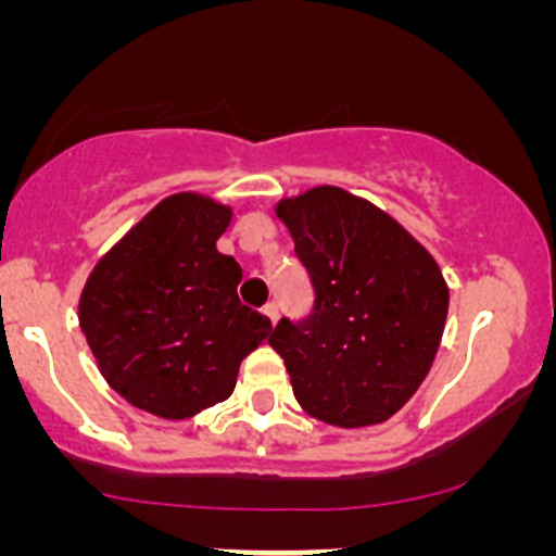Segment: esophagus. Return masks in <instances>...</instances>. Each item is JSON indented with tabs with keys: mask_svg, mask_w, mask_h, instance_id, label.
Segmentation results:
<instances>
[{
	"mask_svg": "<svg viewBox=\"0 0 556 556\" xmlns=\"http://www.w3.org/2000/svg\"><path fill=\"white\" fill-rule=\"evenodd\" d=\"M263 314H266V317L271 319V325H274V323H277V317H279V306L271 301V304L263 306Z\"/></svg>",
	"mask_w": 556,
	"mask_h": 556,
	"instance_id": "1",
	"label": "esophagus"
}]
</instances>
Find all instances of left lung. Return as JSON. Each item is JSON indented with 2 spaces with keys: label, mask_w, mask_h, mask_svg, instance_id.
<instances>
[{
  "label": "left lung",
  "mask_w": 556,
  "mask_h": 556,
  "mask_svg": "<svg viewBox=\"0 0 556 556\" xmlns=\"http://www.w3.org/2000/svg\"><path fill=\"white\" fill-rule=\"evenodd\" d=\"M314 285L301 323L279 319L268 344L306 414L368 428L401 412L444 336L450 288L435 257L395 217L336 185L274 206Z\"/></svg>",
  "instance_id": "8db88e82"
}]
</instances>
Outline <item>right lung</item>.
<instances>
[{
  "mask_svg": "<svg viewBox=\"0 0 556 556\" xmlns=\"http://www.w3.org/2000/svg\"><path fill=\"white\" fill-rule=\"evenodd\" d=\"M231 217L204 193L166 195L99 257L80 293L77 317L106 384L161 419L226 401L271 333L239 301V263L217 252Z\"/></svg>",
  "mask_w": 556,
  "mask_h": 556,
  "instance_id": "1",
  "label": "right lung"
}]
</instances>
